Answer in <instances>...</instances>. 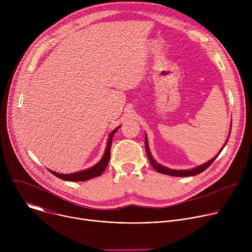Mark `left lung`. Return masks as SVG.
<instances>
[{
    "label": "left lung",
    "mask_w": 252,
    "mask_h": 252,
    "mask_svg": "<svg viewBox=\"0 0 252 252\" xmlns=\"http://www.w3.org/2000/svg\"><path fill=\"white\" fill-rule=\"evenodd\" d=\"M230 129H231V125H230ZM229 134H230V130H229ZM228 138H229V136H228ZM227 141H228V140L225 141V143L223 145V147L221 148V150L220 151V153H219L217 156H215L213 158H211L210 160H208L207 162H204L203 164H200V165H198V166H196V167H193V168H190V169L177 170V169L168 168V167H166V166H164V165L158 163L157 160H155V158H153V156H152V154H151V151H150L149 140H148L147 134H146V136H145V143H146L147 155H148L149 160H150V162L152 163V165L154 166V168H155L158 172H159V173H163V174H167V175H171V176H182V177H183V176H193V175H196V174L202 172L203 170H205V169L215 160V158H217L220 156V154L221 153V151L223 150V148L226 146Z\"/></svg>",
    "instance_id": "1"
}]
</instances>
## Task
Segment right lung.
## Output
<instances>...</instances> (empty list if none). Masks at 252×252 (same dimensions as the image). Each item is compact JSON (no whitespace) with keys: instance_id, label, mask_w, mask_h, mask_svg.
Listing matches in <instances>:
<instances>
[{"instance_id":"add662e5","label":"right lung","mask_w":252,"mask_h":252,"mask_svg":"<svg viewBox=\"0 0 252 252\" xmlns=\"http://www.w3.org/2000/svg\"><path fill=\"white\" fill-rule=\"evenodd\" d=\"M120 126H118L117 128H115L109 135V138H107V142H106V147H105V151L104 154L102 156V158H100V160L95 163L94 165H93L90 168L78 171V172H74V173H68V174H63V173H59L56 172L54 170L49 169L54 175H56L57 177L63 179V181H67V182H85V181H89V179H92L94 177L99 176L103 170L106 168L107 164H109L110 161V156H111V148H112V141H113V137L114 134L117 132V130L120 128Z\"/></svg>"}]
</instances>
